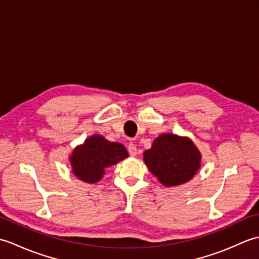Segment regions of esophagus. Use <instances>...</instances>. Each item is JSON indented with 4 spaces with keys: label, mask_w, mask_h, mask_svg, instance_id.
Listing matches in <instances>:
<instances>
[{
    "label": "esophagus",
    "mask_w": 259,
    "mask_h": 259,
    "mask_svg": "<svg viewBox=\"0 0 259 259\" xmlns=\"http://www.w3.org/2000/svg\"><path fill=\"white\" fill-rule=\"evenodd\" d=\"M128 151H129V155H130V156L135 157V156L137 155V147H136L135 144H133V142H131V144H129V146H128Z\"/></svg>",
    "instance_id": "34e87169"
}]
</instances>
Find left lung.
<instances>
[{
	"mask_svg": "<svg viewBox=\"0 0 259 259\" xmlns=\"http://www.w3.org/2000/svg\"><path fill=\"white\" fill-rule=\"evenodd\" d=\"M144 160L163 186L175 187L194 177L200 168L201 155L191 139L163 134L144 152Z\"/></svg>",
	"mask_w": 259,
	"mask_h": 259,
	"instance_id": "8db88e82",
	"label": "left lung"
}]
</instances>
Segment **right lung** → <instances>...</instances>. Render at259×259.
<instances>
[{"label":"right lung","instance_id":"right-lung-1","mask_svg":"<svg viewBox=\"0 0 259 259\" xmlns=\"http://www.w3.org/2000/svg\"><path fill=\"white\" fill-rule=\"evenodd\" d=\"M128 157V151L119 142H110L100 135H93L78 146L70 156L72 172L84 183L96 184L106 170Z\"/></svg>","mask_w":259,"mask_h":259}]
</instances>
